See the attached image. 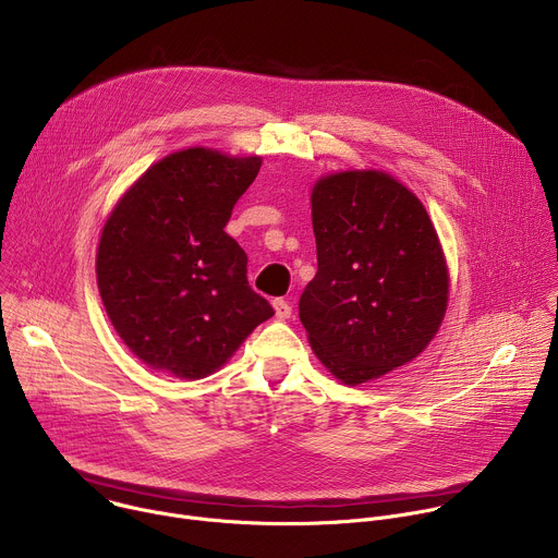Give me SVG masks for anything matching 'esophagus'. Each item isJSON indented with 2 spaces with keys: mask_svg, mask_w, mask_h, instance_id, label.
<instances>
[{
  "mask_svg": "<svg viewBox=\"0 0 558 558\" xmlns=\"http://www.w3.org/2000/svg\"><path fill=\"white\" fill-rule=\"evenodd\" d=\"M274 311H276V317L278 320H287V317H291V304L282 298L274 300Z\"/></svg>",
  "mask_w": 558,
  "mask_h": 558,
  "instance_id": "obj_1",
  "label": "esophagus"
}]
</instances>
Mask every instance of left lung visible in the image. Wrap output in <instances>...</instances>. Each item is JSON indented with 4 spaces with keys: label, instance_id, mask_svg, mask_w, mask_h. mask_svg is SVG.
<instances>
[{
    "label": "left lung",
    "instance_id": "1",
    "mask_svg": "<svg viewBox=\"0 0 558 558\" xmlns=\"http://www.w3.org/2000/svg\"><path fill=\"white\" fill-rule=\"evenodd\" d=\"M311 220L317 274L298 308L315 357L347 386L413 362L450 298L424 203L381 170H342L315 181Z\"/></svg>",
    "mask_w": 558,
    "mask_h": 558
}]
</instances>
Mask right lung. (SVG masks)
<instances>
[{
  "instance_id": "1",
  "label": "right lung",
  "mask_w": 558,
  "mask_h": 558,
  "mask_svg": "<svg viewBox=\"0 0 558 558\" xmlns=\"http://www.w3.org/2000/svg\"><path fill=\"white\" fill-rule=\"evenodd\" d=\"M263 156L194 145L149 166L117 201L97 247V284L123 344L149 368L201 379L269 320L247 256L225 233Z\"/></svg>"
}]
</instances>
